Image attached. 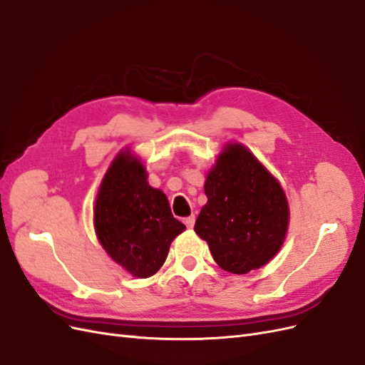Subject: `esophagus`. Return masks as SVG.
I'll return each instance as SVG.
<instances>
[{
  "mask_svg": "<svg viewBox=\"0 0 365 365\" xmlns=\"http://www.w3.org/2000/svg\"><path fill=\"white\" fill-rule=\"evenodd\" d=\"M195 215H190V216H187V217H184V224H185V227L187 228H192L193 225H195Z\"/></svg>",
  "mask_w": 365,
  "mask_h": 365,
  "instance_id": "1",
  "label": "esophagus"
}]
</instances>
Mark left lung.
Returning a JSON list of instances; mask_svg holds the SVG:
<instances>
[{"mask_svg":"<svg viewBox=\"0 0 365 365\" xmlns=\"http://www.w3.org/2000/svg\"><path fill=\"white\" fill-rule=\"evenodd\" d=\"M195 231L215 262L233 274L259 269L279 252L289 208L277 180L242 145H228L204 185Z\"/></svg>","mask_w":365,"mask_h":365,"instance_id":"left-lung-1","label":"left lung"}]
</instances>
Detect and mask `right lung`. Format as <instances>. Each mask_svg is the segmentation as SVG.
<instances>
[{
	"label": "right lung",
	"mask_w": 365,
	"mask_h": 365,
	"mask_svg": "<svg viewBox=\"0 0 365 365\" xmlns=\"http://www.w3.org/2000/svg\"><path fill=\"white\" fill-rule=\"evenodd\" d=\"M96 235L114 262L140 279L155 274L185 230L143 164L123 152L108 169L94 205Z\"/></svg>",
	"instance_id": "add662e5"
}]
</instances>
